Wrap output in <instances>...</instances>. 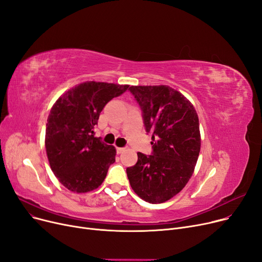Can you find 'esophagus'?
<instances>
[{
	"mask_svg": "<svg viewBox=\"0 0 262 262\" xmlns=\"http://www.w3.org/2000/svg\"><path fill=\"white\" fill-rule=\"evenodd\" d=\"M125 149H126L125 147H117V153H118V154H122Z\"/></svg>",
	"mask_w": 262,
	"mask_h": 262,
	"instance_id": "obj_1",
	"label": "esophagus"
}]
</instances>
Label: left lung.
<instances>
[{"mask_svg": "<svg viewBox=\"0 0 262 262\" xmlns=\"http://www.w3.org/2000/svg\"><path fill=\"white\" fill-rule=\"evenodd\" d=\"M147 133H152L153 155L138 153L126 173L135 193L150 204L167 202L184 189L201 149L196 110L184 94L170 86H132Z\"/></svg>", "mask_w": 262, "mask_h": 262, "instance_id": "1", "label": "left lung"}]
</instances>
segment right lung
<instances>
[{
    "label": "right lung",
    "instance_id": "1",
    "mask_svg": "<svg viewBox=\"0 0 262 262\" xmlns=\"http://www.w3.org/2000/svg\"><path fill=\"white\" fill-rule=\"evenodd\" d=\"M129 85L85 81L61 94L51 108L46 128L50 167L61 185L74 193L99 188L116 161L115 146L94 137L104 106Z\"/></svg>",
    "mask_w": 262,
    "mask_h": 262
}]
</instances>
